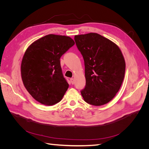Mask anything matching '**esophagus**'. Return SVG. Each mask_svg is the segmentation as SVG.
<instances>
[{
  "label": "esophagus",
  "mask_w": 149,
  "mask_h": 149,
  "mask_svg": "<svg viewBox=\"0 0 149 149\" xmlns=\"http://www.w3.org/2000/svg\"><path fill=\"white\" fill-rule=\"evenodd\" d=\"M70 81H71V83L72 84H74V78H71V79H70Z\"/></svg>",
  "instance_id": "esophagus-1"
}]
</instances>
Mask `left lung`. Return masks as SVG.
<instances>
[{"label":"left lung","mask_w":149,"mask_h":149,"mask_svg":"<svg viewBox=\"0 0 149 149\" xmlns=\"http://www.w3.org/2000/svg\"><path fill=\"white\" fill-rule=\"evenodd\" d=\"M85 66V88L81 91L84 101L93 106L109 102L123 83L125 63L118 45L96 33L74 36Z\"/></svg>","instance_id":"obj_1"}]
</instances>
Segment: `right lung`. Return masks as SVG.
Instances as JSON below:
<instances>
[{
    "label": "right lung",
    "instance_id": "right-lung-1",
    "mask_svg": "<svg viewBox=\"0 0 149 149\" xmlns=\"http://www.w3.org/2000/svg\"><path fill=\"white\" fill-rule=\"evenodd\" d=\"M74 45L69 37L49 34L26 49L21 64L22 79L36 101L52 106L62 100L69 84L63 74L60 59Z\"/></svg>",
    "mask_w": 149,
    "mask_h": 149
}]
</instances>
